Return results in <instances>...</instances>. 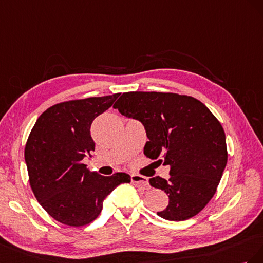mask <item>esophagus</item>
Returning <instances> with one entry per match:
<instances>
[{
    "instance_id": "obj_1",
    "label": "esophagus",
    "mask_w": 263,
    "mask_h": 263,
    "mask_svg": "<svg viewBox=\"0 0 263 263\" xmlns=\"http://www.w3.org/2000/svg\"><path fill=\"white\" fill-rule=\"evenodd\" d=\"M131 182L137 187H139V189L143 190V191L148 190V187H149L147 178L145 176H142V175H137V174L131 175Z\"/></svg>"
}]
</instances>
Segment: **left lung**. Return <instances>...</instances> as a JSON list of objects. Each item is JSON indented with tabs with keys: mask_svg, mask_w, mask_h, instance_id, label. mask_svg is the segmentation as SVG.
I'll use <instances>...</instances> for the list:
<instances>
[{
	"mask_svg": "<svg viewBox=\"0 0 263 263\" xmlns=\"http://www.w3.org/2000/svg\"><path fill=\"white\" fill-rule=\"evenodd\" d=\"M114 108L144 125V155L171 166L168 179L149 178L151 186L170 198L157 215L182 221L201 212L215 195L228 159L224 131L211 110L193 97L155 91L124 92Z\"/></svg>",
	"mask_w": 263,
	"mask_h": 263,
	"instance_id": "8db88e82",
	"label": "left lung"
}]
</instances>
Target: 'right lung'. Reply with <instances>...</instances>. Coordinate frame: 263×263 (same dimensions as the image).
Here are the masks:
<instances>
[{
	"instance_id": "obj_1",
	"label": "right lung",
	"mask_w": 263,
	"mask_h": 263,
	"mask_svg": "<svg viewBox=\"0 0 263 263\" xmlns=\"http://www.w3.org/2000/svg\"><path fill=\"white\" fill-rule=\"evenodd\" d=\"M120 93L54 104L37 119L25 145L29 185L49 216L67 226L93 221L116 187L130 183L126 173L102 176L82 164L96 143L93 120L108 110Z\"/></svg>"
}]
</instances>
